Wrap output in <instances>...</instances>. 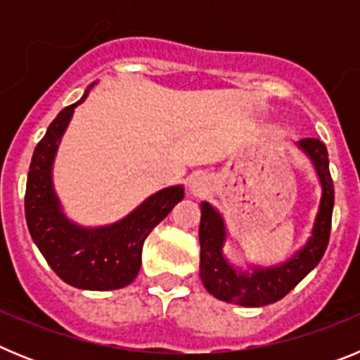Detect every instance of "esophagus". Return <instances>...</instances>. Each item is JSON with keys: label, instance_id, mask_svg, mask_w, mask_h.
Returning <instances> with one entry per match:
<instances>
[{"label": "esophagus", "instance_id": "34e87169", "mask_svg": "<svg viewBox=\"0 0 360 360\" xmlns=\"http://www.w3.org/2000/svg\"><path fill=\"white\" fill-rule=\"evenodd\" d=\"M209 186H211V182L203 173L191 174L189 180H187V189L193 196H203L209 191Z\"/></svg>", "mask_w": 360, "mask_h": 360}]
</instances>
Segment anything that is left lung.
<instances>
[{
	"label": "left lung",
	"mask_w": 360,
	"mask_h": 360,
	"mask_svg": "<svg viewBox=\"0 0 360 360\" xmlns=\"http://www.w3.org/2000/svg\"><path fill=\"white\" fill-rule=\"evenodd\" d=\"M297 148L314 164L321 182V202L311 236L287 262L272 266L252 265L250 270L234 266L224 254L227 227L224 216L209 202L200 203V278L209 294L240 307H265L288 294L321 262L330 240L333 212V182L326 146L317 139H303Z\"/></svg>",
	"instance_id": "left-lung-1"
}]
</instances>
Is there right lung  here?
Returning a JSON list of instances; mask_svg holds the SVG:
<instances>
[{"label": "right lung", "instance_id": "obj_1", "mask_svg": "<svg viewBox=\"0 0 360 360\" xmlns=\"http://www.w3.org/2000/svg\"><path fill=\"white\" fill-rule=\"evenodd\" d=\"M94 84L86 88L77 103L66 106L53 119L34 149L25 193V216L32 240L63 281L82 290H117L136 278L146 238L182 202L184 186L158 191L128 216L104 227H82L65 214L53 189V160L73 110L84 103Z\"/></svg>", "mask_w": 360, "mask_h": 360}]
</instances>
